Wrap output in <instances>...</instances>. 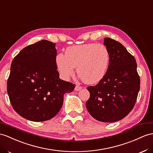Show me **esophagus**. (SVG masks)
<instances>
[{
    "instance_id": "obj_1",
    "label": "esophagus",
    "mask_w": 153,
    "mask_h": 153,
    "mask_svg": "<svg viewBox=\"0 0 153 153\" xmlns=\"http://www.w3.org/2000/svg\"><path fill=\"white\" fill-rule=\"evenodd\" d=\"M81 89H82V87H81V86H78V85L76 86V87H75L76 91H79Z\"/></svg>"
}]
</instances>
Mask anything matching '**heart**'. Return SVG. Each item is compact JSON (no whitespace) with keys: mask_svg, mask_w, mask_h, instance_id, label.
<instances>
[{"mask_svg":"<svg viewBox=\"0 0 153 153\" xmlns=\"http://www.w3.org/2000/svg\"><path fill=\"white\" fill-rule=\"evenodd\" d=\"M111 61V54L106 46L96 43L69 46L65 55L59 53L56 64L60 76L68 80L74 75V68L87 84L99 83L106 76Z\"/></svg>","mask_w":153,"mask_h":153,"instance_id":"heart-1","label":"heart"}]
</instances>
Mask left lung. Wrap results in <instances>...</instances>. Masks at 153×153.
Returning a JSON list of instances; mask_svg holds the SVG:
<instances>
[{
	"mask_svg": "<svg viewBox=\"0 0 153 153\" xmlns=\"http://www.w3.org/2000/svg\"><path fill=\"white\" fill-rule=\"evenodd\" d=\"M104 45L111 54L109 68L102 80L87 87L90 98L86 107L94 119L112 123L124 118L132 111L140 79L136 59L121 43L105 38Z\"/></svg>",
	"mask_w": 153,
	"mask_h": 153,
	"instance_id": "obj_1",
	"label": "left lung"
}]
</instances>
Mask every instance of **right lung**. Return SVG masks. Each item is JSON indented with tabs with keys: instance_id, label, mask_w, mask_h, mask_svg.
I'll list each match as a JSON object with an SVG mask.
<instances>
[{
	"instance_id": "right-lung-1",
	"label": "right lung",
	"mask_w": 153,
	"mask_h": 153,
	"mask_svg": "<svg viewBox=\"0 0 153 153\" xmlns=\"http://www.w3.org/2000/svg\"><path fill=\"white\" fill-rule=\"evenodd\" d=\"M56 43L42 40L23 48L11 65L7 91L17 114L32 121L56 116L64 94L75 85L61 79L57 70Z\"/></svg>"
}]
</instances>
